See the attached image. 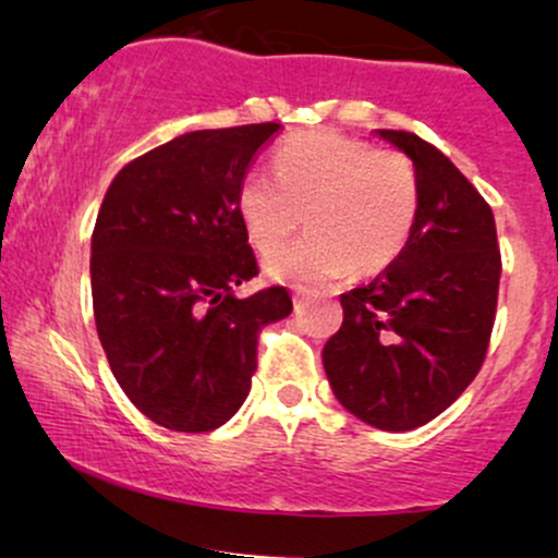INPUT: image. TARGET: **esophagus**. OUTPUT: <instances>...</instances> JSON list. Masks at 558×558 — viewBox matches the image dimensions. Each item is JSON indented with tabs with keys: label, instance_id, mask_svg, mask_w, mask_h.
I'll return each instance as SVG.
<instances>
[{
	"label": "esophagus",
	"instance_id": "obj_1",
	"mask_svg": "<svg viewBox=\"0 0 558 558\" xmlns=\"http://www.w3.org/2000/svg\"><path fill=\"white\" fill-rule=\"evenodd\" d=\"M304 296H307V291L304 289H299V291H293V307H302V302H304Z\"/></svg>",
	"mask_w": 558,
	"mask_h": 558
}]
</instances>
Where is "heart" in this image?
Instances as JSON below:
<instances>
[{"label": "heart", "instance_id": "1", "mask_svg": "<svg viewBox=\"0 0 558 558\" xmlns=\"http://www.w3.org/2000/svg\"><path fill=\"white\" fill-rule=\"evenodd\" d=\"M418 174L400 150H376L363 140L315 132L280 145L272 177L248 174L238 190V214L262 254L279 247L301 223L304 242L265 259L280 283H326L387 269L408 246L418 217Z\"/></svg>", "mask_w": 558, "mask_h": 558}]
</instances>
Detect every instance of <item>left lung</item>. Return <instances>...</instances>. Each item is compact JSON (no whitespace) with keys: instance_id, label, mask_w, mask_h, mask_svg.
I'll return each instance as SVG.
<instances>
[{"instance_id":"obj_1","label":"left lung","mask_w":558,"mask_h":558,"mask_svg":"<svg viewBox=\"0 0 558 558\" xmlns=\"http://www.w3.org/2000/svg\"><path fill=\"white\" fill-rule=\"evenodd\" d=\"M418 174L408 246L371 283L341 293L323 347L336 400L381 432H410L466 391L485 360L500 283L493 209L448 156L410 132L376 130Z\"/></svg>"}]
</instances>
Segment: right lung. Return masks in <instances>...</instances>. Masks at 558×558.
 I'll use <instances>...</instances> for the list:
<instances>
[{
  "mask_svg": "<svg viewBox=\"0 0 558 558\" xmlns=\"http://www.w3.org/2000/svg\"><path fill=\"white\" fill-rule=\"evenodd\" d=\"M280 124L201 130L134 158L92 232V307L116 381L153 424L201 434L248 397L256 333L291 315L289 291L235 289L256 275L238 190Z\"/></svg>",
  "mask_w": 558,
  "mask_h": 558,
  "instance_id": "add662e5",
  "label": "right lung"
}]
</instances>
